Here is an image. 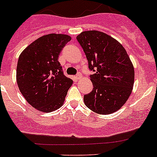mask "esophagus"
<instances>
[{"label": "esophagus", "mask_w": 157, "mask_h": 157, "mask_svg": "<svg viewBox=\"0 0 157 157\" xmlns=\"http://www.w3.org/2000/svg\"><path fill=\"white\" fill-rule=\"evenodd\" d=\"M80 78H81V74H78L77 76H76V79H77V80H80Z\"/></svg>", "instance_id": "1"}]
</instances>
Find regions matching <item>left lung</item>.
Wrapping results in <instances>:
<instances>
[{
  "label": "left lung",
  "instance_id": "1",
  "mask_svg": "<svg viewBox=\"0 0 157 157\" xmlns=\"http://www.w3.org/2000/svg\"><path fill=\"white\" fill-rule=\"evenodd\" d=\"M77 39L83 49L93 88L83 97L85 105L100 115L115 112L124 105L133 90L134 68L119 42L96 30L82 32Z\"/></svg>",
  "mask_w": 157,
  "mask_h": 157
}]
</instances>
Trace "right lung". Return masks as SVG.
<instances>
[{
	"label": "right lung",
	"mask_w": 157,
	"mask_h": 157,
	"mask_svg": "<svg viewBox=\"0 0 157 157\" xmlns=\"http://www.w3.org/2000/svg\"><path fill=\"white\" fill-rule=\"evenodd\" d=\"M71 40L68 35H45L28 45L19 57V90L28 103L40 112L61 108L73 84V80L64 75L58 61L60 52Z\"/></svg>",
	"instance_id": "add662e5"
}]
</instances>
